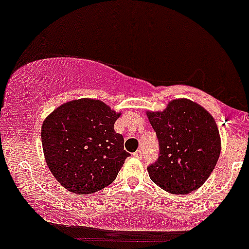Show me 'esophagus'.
Returning <instances> with one entry per match:
<instances>
[{"label":"esophagus","mask_w":249,"mask_h":249,"mask_svg":"<svg viewBox=\"0 0 249 249\" xmlns=\"http://www.w3.org/2000/svg\"><path fill=\"white\" fill-rule=\"evenodd\" d=\"M133 157H134V158H138V159H141L142 157V151H141V150L136 151V152L133 153Z\"/></svg>","instance_id":"34e87169"}]
</instances>
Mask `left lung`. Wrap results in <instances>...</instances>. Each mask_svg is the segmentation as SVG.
I'll list each match as a JSON object with an SVG mask.
<instances>
[{
    "instance_id": "8db88e82",
    "label": "left lung",
    "mask_w": 249,
    "mask_h": 249,
    "mask_svg": "<svg viewBox=\"0 0 249 249\" xmlns=\"http://www.w3.org/2000/svg\"><path fill=\"white\" fill-rule=\"evenodd\" d=\"M159 142V157L147 167L154 184L187 194L204 184L218 161L221 142L215 121L190 99H174L164 111L147 112Z\"/></svg>"
}]
</instances>
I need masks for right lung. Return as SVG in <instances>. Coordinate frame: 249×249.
I'll return each instance as SVG.
<instances>
[{"mask_svg":"<svg viewBox=\"0 0 249 249\" xmlns=\"http://www.w3.org/2000/svg\"><path fill=\"white\" fill-rule=\"evenodd\" d=\"M121 113L97 99L65 103L45 118L42 145L48 167L75 194L101 191L117 178L130 153L113 128Z\"/></svg>","mask_w":249,"mask_h":249,"instance_id":"add662e5","label":"right lung"}]
</instances>
